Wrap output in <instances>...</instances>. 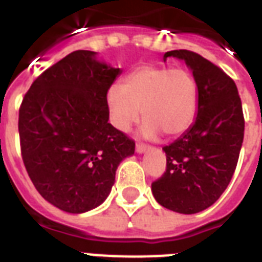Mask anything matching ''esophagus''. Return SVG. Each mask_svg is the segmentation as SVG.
Listing matches in <instances>:
<instances>
[{"instance_id": "esophagus-1", "label": "esophagus", "mask_w": 262, "mask_h": 262, "mask_svg": "<svg viewBox=\"0 0 262 262\" xmlns=\"http://www.w3.org/2000/svg\"><path fill=\"white\" fill-rule=\"evenodd\" d=\"M148 145L147 144H143V143H137L136 144V152L137 154H143V152H145L148 149Z\"/></svg>"}]
</instances>
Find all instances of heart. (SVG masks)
<instances>
[{
    "instance_id": "1",
    "label": "heart",
    "mask_w": 262,
    "mask_h": 262,
    "mask_svg": "<svg viewBox=\"0 0 262 262\" xmlns=\"http://www.w3.org/2000/svg\"><path fill=\"white\" fill-rule=\"evenodd\" d=\"M113 122L127 130L143 113L148 137L164 133L177 137L193 125L199 111L200 91L191 72L183 68L143 65L123 77L121 87L108 91Z\"/></svg>"
}]
</instances>
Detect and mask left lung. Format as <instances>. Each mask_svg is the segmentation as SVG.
<instances>
[{
  "mask_svg": "<svg viewBox=\"0 0 262 262\" xmlns=\"http://www.w3.org/2000/svg\"><path fill=\"white\" fill-rule=\"evenodd\" d=\"M185 59L199 84V113L190 129L163 147L167 163L152 182L162 207L190 215L211 207L226 190L244 141L242 102L234 80L215 63L190 50L164 54Z\"/></svg>",
  "mask_w": 262,
  "mask_h": 262,
  "instance_id": "1",
  "label": "left lung"
}]
</instances>
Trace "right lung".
Returning <instances> with one entry per match:
<instances>
[{"instance_id":"add662e5","label":"right lung","mask_w":262,"mask_h":262,"mask_svg":"<svg viewBox=\"0 0 262 262\" xmlns=\"http://www.w3.org/2000/svg\"><path fill=\"white\" fill-rule=\"evenodd\" d=\"M76 50L39 75L18 110L21 158L39 194L69 213L106 200L135 140L108 123L107 91L121 73Z\"/></svg>"}]
</instances>
